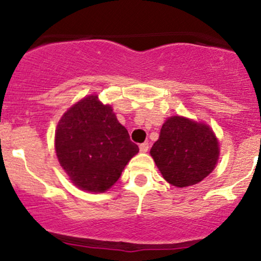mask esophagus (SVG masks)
Listing matches in <instances>:
<instances>
[{
  "mask_svg": "<svg viewBox=\"0 0 261 261\" xmlns=\"http://www.w3.org/2000/svg\"><path fill=\"white\" fill-rule=\"evenodd\" d=\"M148 148H149L148 142H143V143H141V145H140V151L141 152H147Z\"/></svg>",
  "mask_w": 261,
  "mask_h": 261,
  "instance_id": "34e87169",
  "label": "esophagus"
}]
</instances>
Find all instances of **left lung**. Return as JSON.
<instances>
[{"mask_svg": "<svg viewBox=\"0 0 261 261\" xmlns=\"http://www.w3.org/2000/svg\"><path fill=\"white\" fill-rule=\"evenodd\" d=\"M149 153L169 184L185 188L200 182L215 169L220 148L208 125L170 116Z\"/></svg>", "mask_w": 261, "mask_h": 261, "instance_id": "8db88e82", "label": "left lung"}]
</instances>
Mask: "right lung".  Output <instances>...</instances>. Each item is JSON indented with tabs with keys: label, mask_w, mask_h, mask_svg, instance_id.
I'll return each mask as SVG.
<instances>
[{
	"label": "right lung",
	"mask_w": 261,
	"mask_h": 261,
	"mask_svg": "<svg viewBox=\"0 0 261 261\" xmlns=\"http://www.w3.org/2000/svg\"><path fill=\"white\" fill-rule=\"evenodd\" d=\"M60 166L77 188L104 193L139 152L113 108L88 95L62 115L55 133Z\"/></svg>",
	"instance_id": "obj_1"
}]
</instances>
